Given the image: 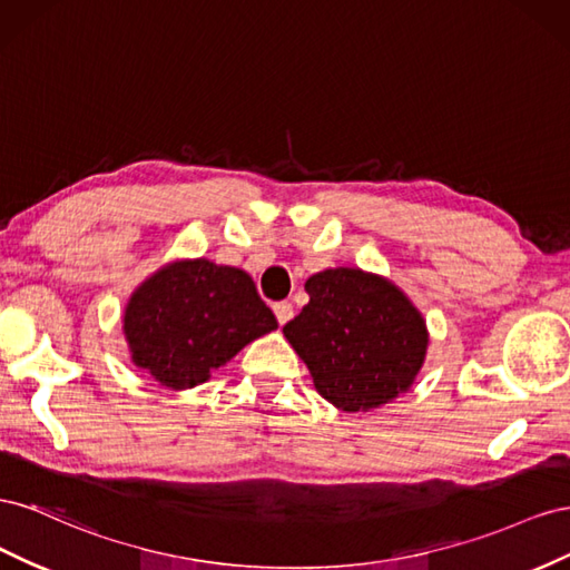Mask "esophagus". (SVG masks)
Here are the masks:
<instances>
[{"instance_id": "1", "label": "esophagus", "mask_w": 570, "mask_h": 570, "mask_svg": "<svg viewBox=\"0 0 570 570\" xmlns=\"http://www.w3.org/2000/svg\"><path fill=\"white\" fill-rule=\"evenodd\" d=\"M274 315H276V322H279V324H286L291 317H294V305H291L288 301L274 303Z\"/></svg>"}]
</instances>
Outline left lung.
I'll return each instance as SVG.
<instances>
[{"mask_svg":"<svg viewBox=\"0 0 570 570\" xmlns=\"http://www.w3.org/2000/svg\"><path fill=\"white\" fill-rule=\"evenodd\" d=\"M311 301L284 336L311 370L322 399L367 413L413 386L430 332L422 313L382 274L334 267L305 282Z\"/></svg>","mask_w":570,"mask_h":570,"instance_id":"obj_1","label":"left lung"}]
</instances>
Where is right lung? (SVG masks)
<instances>
[{
  "label": "right lung",
  "instance_id": "obj_1",
  "mask_svg": "<svg viewBox=\"0 0 570 570\" xmlns=\"http://www.w3.org/2000/svg\"><path fill=\"white\" fill-rule=\"evenodd\" d=\"M272 330L276 317L250 274L207 257L159 267L124 307L131 363L171 392L207 382L213 370Z\"/></svg>",
  "mask_w": 570,
  "mask_h": 570
}]
</instances>
